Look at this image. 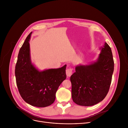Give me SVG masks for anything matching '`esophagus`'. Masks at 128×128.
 <instances>
[{
	"label": "esophagus",
	"instance_id": "obj_1",
	"mask_svg": "<svg viewBox=\"0 0 128 128\" xmlns=\"http://www.w3.org/2000/svg\"><path fill=\"white\" fill-rule=\"evenodd\" d=\"M72 73V69L70 68H68L66 70V74L68 77H70Z\"/></svg>",
	"mask_w": 128,
	"mask_h": 128
}]
</instances>
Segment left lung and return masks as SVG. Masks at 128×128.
<instances>
[{
	"instance_id": "1",
	"label": "left lung",
	"mask_w": 128,
	"mask_h": 128,
	"mask_svg": "<svg viewBox=\"0 0 128 128\" xmlns=\"http://www.w3.org/2000/svg\"><path fill=\"white\" fill-rule=\"evenodd\" d=\"M96 62L76 66L70 77L72 96L79 105L89 106L101 102L108 93L114 69L111 48L105 42Z\"/></svg>"
}]
</instances>
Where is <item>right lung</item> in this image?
<instances>
[{
    "mask_svg": "<svg viewBox=\"0 0 128 128\" xmlns=\"http://www.w3.org/2000/svg\"><path fill=\"white\" fill-rule=\"evenodd\" d=\"M32 34L18 52L15 70L16 82L20 95L27 103L44 107L54 102L58 86L66 78V65L43 71L37 69L30 59L29 41Z\"/></svg>",
    "mask_w": 128,
    "mask_h": 128,
    "instance_id": "obj_1",
    "label": "right lung"
}]
</instances>
